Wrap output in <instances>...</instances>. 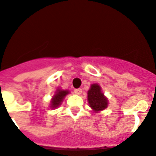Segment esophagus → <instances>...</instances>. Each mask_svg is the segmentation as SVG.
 <instances>
[{
    "mask_svg": "<svg viewBox=\"0 0 156 156\" xmlns=\"http://www.w3.org/2000/svg\"><path fill=\"white\" fill-rule=\"evenodd\" d=\"M82 92V90L81 88H78V89H75L74 90V93L77 94V95H80L81 94Z\"/></svg>",
    "mask_w": 156,
    "mask_h": 156,
    "instance_id": "1",
    "label": "esophagus"
}]
</instances>
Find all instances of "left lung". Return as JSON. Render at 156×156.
Masks as SVG:
<instances>
[{
	"label": "left lung",
	"instance_id": "8db88e82",
	"mask_svg": "<svg viewBox=\"0 0 156 156\" xmlns=\"http://www.w3.org/2000/svg\"><path fill=\"white\" fill-rule=\"evenodd\" d=\"M87 101L95 113H98L108 107V98L102 93V88L98 83L91 84L87 91Z\"/></svg>",
	"mask_w": 156,
	"mask_h": 156
}]
</instances>
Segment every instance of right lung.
I'll use <instances>...</instances> for the list:
<instances>
[{
  "mask_svg": "<svg viewBox=\"0 0 156 156\" xmlns=\"http://www.w3.org/2000/svg\"><path fill=\"white\" fill-rule=\"evenodd\" d=\"M69 94V91L68 90H62L61 88H58L55 94H54V95L53 96V98L50 100L49 107L51 109L58 108L62 104V102H63L67 94Z\"/></svg>",
  "mask_w": 156,
  "mask_h": 156,
  "instance_id": "1",
  "label": "right lung"
}]
</instances>
